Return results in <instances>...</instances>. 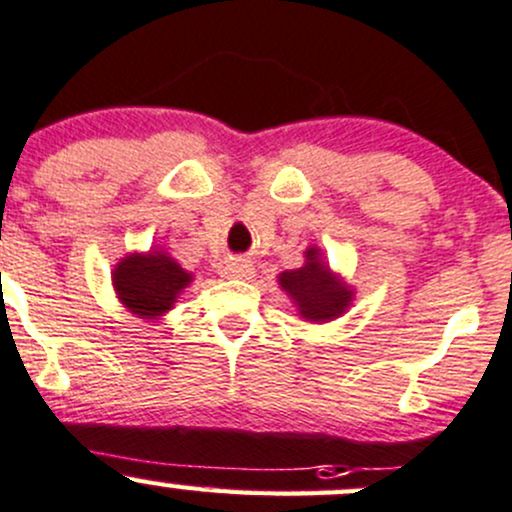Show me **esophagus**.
Returning <instances> with one entry per match:
<instances>
[{"instance_id": "esophagus-1", "label": "esophagus", "mask_w": 512, "mask_h": 512, "mask_svg": "<svg viewBox=\"0 0 512 512\" xmlns=\"http://www.w3.org/2000/svg\"><path fill=\"white\" fill-rule=\"evenodd\" d=\"M223 274H226V277L250 279L252 274H255V267H252V262L245 260V257H235V260L226 262V267H223Z\"/></svg>"}]
</instances>
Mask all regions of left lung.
I'll return each instance as SVG.
<instances>
[{
	"instance_id": "8db88e82",
	"label": "left lung",
	"mask_w": 512,
	"mask_h": 512,
	"mask_svg": "<svg viewBox=\"0 0 512 512\" xmlns=\"http://www.w3.org/2000/svg\"><path fill=\"white\" fill-rule=\"evenodd\" d=\"M279 286L291 296L299 316L311 323H328L342 316L355 296L338 274L330 272L318 247H308L303 267L279 274Z\"/></svg>"
}]
</instances>
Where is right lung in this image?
<instances>
[{"instance_id": "obj_1", "label": "right lung", "mask_w": 512, "mask_h": 512, "mask_svg": "<svg viewBox=\"0 0 512 512\" xmlns=\"http://www.w3.org/2000/svg\"><path fill=\"white\" fill-rule=\"evenodd\" d=\"M119 301L140 318H160L174 306L177 296L192 282V274L179 267L167 252L126 255L111 272Z\"/></svg>"}]
</instances>
